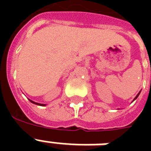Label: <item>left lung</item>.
<instances>
[{
    "mask_svg": "<svg viewBox=\"0 0 151 151\" xmlns=\"http://www.w3.org/2000/svg\"><path fill=\"white\" fill-rule=\"evenodd\" d=\"M139 93H140V92H139V93H138V94H137V96H136V97H135V98H134V99H133V101H134V100H136V99H137V97H138V96H139Z\"/></svg>",
    "mask_w": 151,
    "mask_h": 151,
    "instance_id": "1",
    "label": "left lung"
}]
</instances>
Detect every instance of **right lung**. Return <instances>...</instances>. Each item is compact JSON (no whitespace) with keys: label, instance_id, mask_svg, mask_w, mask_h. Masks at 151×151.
Returning a JSON list of instances; mask_svg holds the SVG:
<instances>
[{"label":"right lung","instance_id":"add662e5","mask_svg":"<svg viewBox=\"0 0 151 151\" xmlns=\"http://www.w3.org/2000/svg\"><path fill=\"white\" fill-rule=\"evenodd\" d=\"M30 102H31L32 103H34V104H36V105H38V106H46V104H43V103H36V102H34L33 100H30V99H29Z\"/></svg>","mask_w":151,"mask_h":151}]
</instances>
